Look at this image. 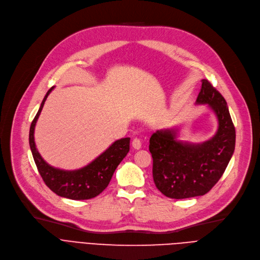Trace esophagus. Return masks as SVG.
<instances>
[{"mask_svg":"<svg viewBox=\"0 0 260 260\" xmlns=\"http://www.w3.org/2000/svg\"><path fill=\"white\" fill-rule=\"evenodd\" d=\"M132 147H133V149H135V150H140V149L142 148V143H141V141H140L139 139H134V140L132 141Z\"/></svg>","mask_w":260,"mask_h":260,"instance_id":"obj_1","label":"esophagus"}]
</instances>
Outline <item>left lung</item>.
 Masks as SVG:
<instances>
[{
    "mask_svg": "<svg viewBox=\"0 0 260 260\" xmlns=\"http://www.w3.org/2000/svg\"><path fill=\"white\" fill-rule=\"evenodd\" d=\"M196 104H208L218 120L215 135L201 144L177 140L178 129L157 130L150 137L153 180L167 197L182 200L208 193L222 176L235 149V127L226 102L207 80Z\"/></svg>",
    "mask_w": 260,
    "mask_h": 260,
    "instance_id": "obj_1",
    "label": "left lung"
}]
</instances>
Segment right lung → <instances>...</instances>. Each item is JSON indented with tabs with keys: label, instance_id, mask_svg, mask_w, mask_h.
<instances>
[{
	"label": "right lung",
	"instance_id": "add662e5",
	"mask_svg": "<svg viewBox=\"0 0 260 260\" xmlns=\"http://www.w3.org/2000/svg\"><path fill=\"white\" fill-rule=\"evenodd\" d=\"M54 87H51L46 93L40 109L35 116L29 131V145L32 152V156L39 173L44 182L52 192L69 200L84 201L90 200L101 194L112 178V175L119 165L125 158L130 149V137H125L115 141L108 149L98 156L94 160L78 170H62L57 169L46 162L36 147L35 128L37 120L41 114L46 99Z\"/></svg>",
	"mask_w": 260,
	"mask_h": 260
}]
</instances>
